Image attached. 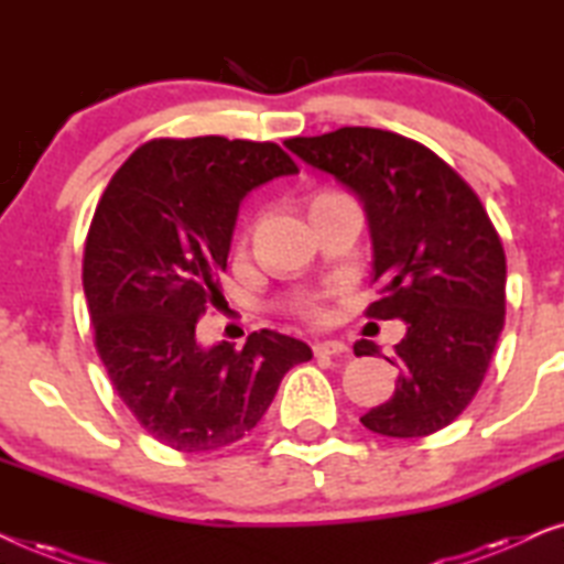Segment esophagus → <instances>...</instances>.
Here are the masks:
<instances>
[{
    "label": "esophagus",
    "instance_id": "1",
    "mask_svg": "<svg viewBox=\"0 0 564 564\" xmlns=\"http://www.w3.org/2000/svg\"><path fill=\"white\" fill-rule=\"evenodd\" d=\"M315 357H338V354H346L349 351V346L344 341H318L313 346Z\"/></svg>",
    "mask_w": 564,
    "mask_h": 564
}]
</instances>
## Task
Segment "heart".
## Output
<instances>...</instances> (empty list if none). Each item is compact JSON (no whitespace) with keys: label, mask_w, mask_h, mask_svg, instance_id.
Instances as JSON below:
<instances>
[{"label":"heart","mask_w":564,"mask_h":564,"mask_svg":"<svg viewBox=\"0 0 564 564\" xmlns=\"http://www.w3.org/2000/svg\"><path fill=\"white\" fill-rule=\"evenodd\" d=\"M297 307L307 315V318H323V305H321V300L315 297V295L300 300Z\"/></svg>","instance_id":"1"}]
</instances>
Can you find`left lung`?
I'll list each match as a JSON object with an SVG mask.
<instances>
[{"label": "left lung", "instance_id": "1", "mask_svg": "<svg viewBox=\"0 0 564 564\" xmlns=\"http://www.w3.org/2000/svg\"><path fill=\"white\" fill-rule=\"evenodd\" d=\"M307 166L341 182L365 207L372 282L367 315L405 321L395 395L361 415L369 431L419 438L469 405L506 321V253L469 184L426 145L380 128L290 138ZM377 357L375 341L354 344Z\"/></svg>", "mask_w": 564, "mask_h": 564}]
</instances>
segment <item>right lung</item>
<instances>
[{"label":"right lung","mask_w":564,"mask_h":564,"mask_svg":"<svg viewBox=\"0 0 564 564\" xmlns=\"http://www.w3.org/2000/svg\"><path fill=\"white\" fill-rule=\"evenodd\" d=\"M297 174L276 143L223 135L143 143L99 199L84 246V295L112 388L176 452L236 444L272 405L282 377L313 357L300 338L259 330L243 349L195 336L220 295L238 207Z\"/></svg>","instance_id":"1"}]
</instances>
